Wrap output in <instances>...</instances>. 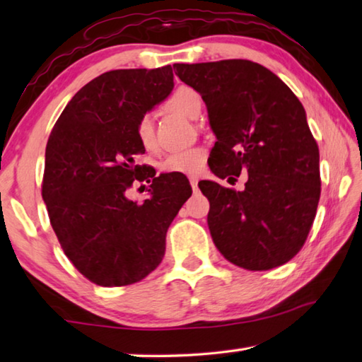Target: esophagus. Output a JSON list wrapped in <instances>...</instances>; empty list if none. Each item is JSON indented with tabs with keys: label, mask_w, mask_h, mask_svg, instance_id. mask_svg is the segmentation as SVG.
<instances>
[{
	"label": "esophagus",
	"mask_w": 362,
	"mask_h": 362,
	"mask_svg": "<svg viewBox=\"0 0 362 362\" xmlns=\"http://www.w3.org/2000/svg\"><path fill=\"white\" fill-rule=\"evenodd\" d=\"M198 177H189V185H192V188L194 189V192H196V189H198Z\"/></svg>",
	"instance_id": "obj_1"
}]
</instances>
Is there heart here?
Listing matches in <instances>:
<instances>
[{"label":"heart","mask_w":362,"mask_h":362,"mask_svg":"<svg viewBox=\"0 0 362 362\" xmlns=\"http://www.w3.org/2000/svg\"><path fill=\"white\" fill-rule=\"evenodd\" d=\"M169 110L180 113L187 118H198L201 112V97L194 89L188 86L177 88L166 102ZM136 134L140 145L145 150H153L156 145L155 118L151 113L140 116L136 126ZM207 161V151L203 146H192L169 153L161 161V170L166 174H183V175H198L204 170Z\"/></svg>","instance_id":"heart-1"}]
</instances>
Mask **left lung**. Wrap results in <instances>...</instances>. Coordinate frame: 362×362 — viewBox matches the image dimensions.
<instances>
[{"instance_id":"left-lung-1","label":"left lung","mask_w":362,"mask_h":362,"mask_svg":"<svg viewBox=\"0 0 362 362\" xmlns=\"http://www.w3.org/2000/svg\"><path fill=\"white\" fill-rule=\"evenodd\" d=\"M175 75L199 93L217 137L209 168L220 179L247 174L236 192L203 180L207 225L226 260L263 272L303 247L321 194L320 148L296 94L265 66L231 59L175 64Z\"/></svg>"}]
</instances>
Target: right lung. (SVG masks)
Returning <instances> with one entry per match:
<instances>
[{
	"mask_svg": "<svg viewBox=\"0 0 362 362\" xmlns=\"http://www.w3.org/2000/svg\"><path fill=\"white\" fill-rule=\"evenodd\" d=\"M174 88L173 66L112 70L66 103L46 145L42 199L65 255L103 287L134 284L161 263L166 233L192 196L188 180L136 163L145 148L140 116ZM136 180L152 183L144 204L127 199Z\"/></svg>",
	"mask_w": 362,
	"mask_h": 362,
	"instance_id": "1",
	"label": "right lung"
}]
</instances>
